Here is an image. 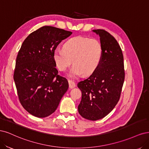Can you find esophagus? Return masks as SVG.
Returning <instances> with one entry per match:
<instances>
[{
    "label": "esophagus",
    "mask_w": 149,
    "mask_h": 149,
    "mask_svg": "<svg viewBox=\"0 0 149 149\" xmlns=\"http://www.w3.org/2000/svg\"><path fill=\"white\" fill-rule=\"evenodd\" d=\"M68 81H69V88H73L76 87V84H75V82H74V81H72V80H69Z\"/></svg>",
    "instance_id": "1"
}]
</instances>
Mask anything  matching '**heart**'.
<instances>
[{"label": "heart", "instance_id": "obj_1", "mask_svg": "<svg viewBox=\"0 0 149 149\" xmlns=\"http://www.w3.org/2000/svg\"><path fill=\"white\" fill-rule=\"evenodd\" d=\"M103 56V45L96 38L83 36L72 38L63 45V49L57 48L53 52L56 68L65 71L73 63L68 75L72 79L93 74L100 65Z\"/></svg>", "mask_w": 149, "mask_h": 149}]
</instances>
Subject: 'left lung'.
<instances>
[{
    "label": "left lung",
    "instance_id": "obj_1",
    "mask_svg": "<svg viewBox=\"0 0 149 149\" xmlns=\"http://www.w3.org/2000/svg\"><path fill=\"white\" fill-rule=\"evenodd\" d=\"M92 31L100 36L103 56L94 72L77 84L81 92L78 111L85 119L97 121L106 116L118 103L125 73L122 50L116 39L104 30Z\"/></svg>",
    "mask_w": 149,
    "mask_h": 149
}]
</instances>
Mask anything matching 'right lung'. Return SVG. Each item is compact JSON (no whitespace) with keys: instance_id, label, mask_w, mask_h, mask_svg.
Segmentation results:
<instances>
[{"instance_id":"1","label":"right lung","mask_w":149,"mask_h":149,"mask_svg":"<svg viewBox=\"0 0 149 149\" xmlns=\"http://www.w3.org/2000/svg\"><path fill=\"white\" fill-rule=\"evenodd\" d=\"M72 33L42 26L27 36L18 52L13 79L22 107L34 116L53 113L68 90V80L58 75L53 52Z\"/></svg>"}]
</instances>
